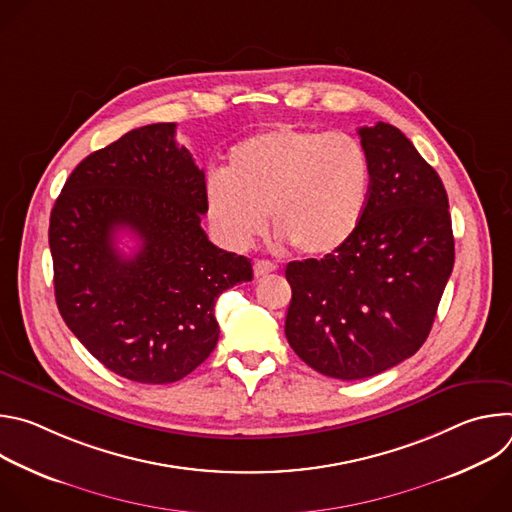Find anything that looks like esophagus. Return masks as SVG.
I'll return each mask as SVG.
<instances>
[{"instance_id":"1","label":"esophagus","mask_w":512,"mask_h":512,"mask_svg":"<svg viewBox=\"0 0 512 512\" xmlns=\"http://www.w3.org/2000/svg\"><path fill=\"white\" fill-rule=\"evenodd\" d=\"M253 271H255V277H265V275L277 271V265L271 261H265V259H257L253 265Z\"/></svg>"}]
</instances>
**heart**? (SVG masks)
<instances>
[{"mask_svg": "<svg viewBox=\"0 0 512 512\" xmlns=\"http://www.w3.org/2000/svg\"><path fill=\"white\" fill-rule=\"evenodd\" d=\"M373 188L371 160L348 133L275 125L229 150L210 174L206 214L225 245L243 251L269 223L304 255H328L358 229Z\"/></svg>", "mask_w": 512, "mask_h": 512, "instance_id": "1", "label": "heart"}]
</instances>
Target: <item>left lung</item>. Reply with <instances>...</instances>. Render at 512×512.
<instances>
[{
  "mask_svg": "<svg viewBox=\"0 0 512 512\" xmlns=\"http://www.w3.org/2000/svg\"><path fill=\"white\" fill-rule=\"evenodd\" d=\"M373 172L354 235L324 259L291 261L285 336L314 371L356 381L413 356L454 267L442 178L393 125L358 129Z\"/></svg>",
  "mask_w": 512,
  "mask_h": 512,
  "instance_id": "left-lung-1",
  "label": "left lung"
}]
</instances>
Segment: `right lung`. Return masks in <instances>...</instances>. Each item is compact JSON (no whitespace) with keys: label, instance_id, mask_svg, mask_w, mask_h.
Here are the masks:
<instances>
[{"label":"right lung","instance_id":"1","mask_svg":"<svg viewBox=\"0 0 512 512\" xmlns=\"http://www.w3.org/2000/svg\"><path fill=\"white\" fill-rule=\"evenodd\" d=\"M176 123L137 127L87 156L50 212L56 306L115 375L168 385L214 350L216 298L251 281V261L212 245L200 227L204 172L176 143ZM140 249L125 258L114 233Z\"/></svg>","mask_w":512,"mask_h":512}]
</instances>
